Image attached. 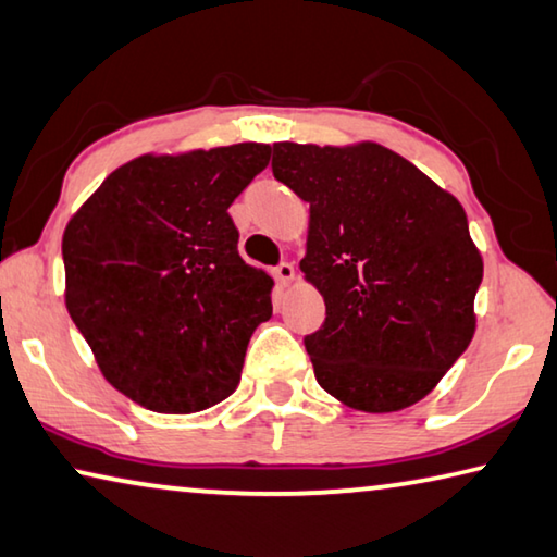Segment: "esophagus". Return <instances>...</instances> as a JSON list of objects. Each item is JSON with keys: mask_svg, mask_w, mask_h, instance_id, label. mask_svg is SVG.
I'll return each instance as SVG.
<instances>
[{"mask_svg": "<svg viewBox=\"0 0 557 557\" xmlns=\"http://www.w3.org/2000/svg\"><path fill=\"white\" fill-rule=\"evenodd\" d=\"M275 280L280 285H289L295 280V264L293 262H280L275 268Z\"/></svg>", "mask_w": 557, "mask_h": 557, "instance_id": "obj_1", "label": "esophagus"}]
</instances>
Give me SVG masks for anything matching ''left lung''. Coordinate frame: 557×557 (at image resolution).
Instances as JSON below:
<instances>
[{"label":"left lung","instance_id":"obj_1","mask_svg":"<svg viewBox=\"0 0 557 557\" xmlns=\"http://www.w3.org/2000/svg\"><path fill=\"white\" fill-rule=\"evenodd\" d=\"M272 173L310 202L299 270L326 307L305 337L317 382L367 413L421 401L475 332L483 260L463 206L372 140H280Z\"/></svg>","mask_w":557,"mask_h":557}]
</instances>
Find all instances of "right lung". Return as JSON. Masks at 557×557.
<instances>
[{"instance_id": "right-lung-1", "label": "right lung", "mask_w": 557, "mask_h": 557, "mask_svg": "<svg viewBox=\"0 0 557 557\" xmlns=\"http://www.w3.org/2000/svg\"><path fill=\"white\" fill-rule=\"evenodd\" d=\"M268 163V144L146 153L69 220L66 310L131 401L196 413L237 389L275 282L237 255L227 208Z\"/></svg>"}]
</instances>
